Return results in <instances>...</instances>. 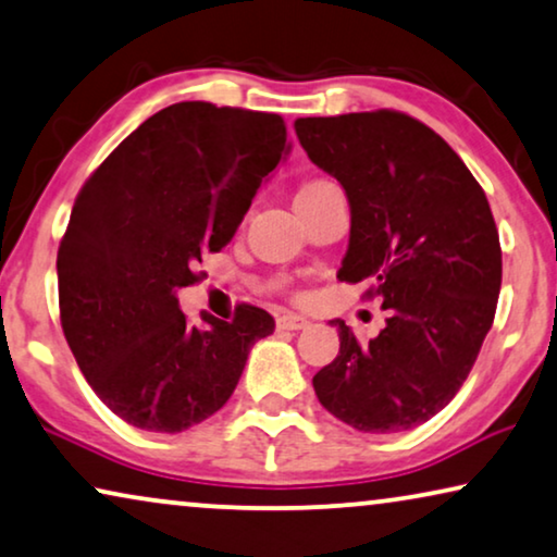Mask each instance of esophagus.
Segmentation results:
<instances>
[{
	"label": "esophagus",
	"instance_id": "1",
	"mask_svg": "<svg viewBox=\"0 0 557 557\" xmlns=\"http://www.w3.org/2000/svg\"><path fill=\"white\" fill-rule=\"evenodd\" d=\"M307 325H310V320L302 318V314H295V312H282L277 318L280 330H305Z\"/></svg>",
	"mask_w": 557,
	"mask_h": 557
}]
</instances>
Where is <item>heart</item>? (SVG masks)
<instances>
[{
	"instance_id": "obj_1",
	"label": "heart",
	"mask_w": 557,
	"mask_h": 557,
	"mask_svg": "<svg viewBox=\"0 0 557 557\" xmlns=\"http://www.w3.org/2000/svg\"><path fill=\"white\" fill-rule=\"evenodd\" d=\"M322 185H330L327 180H312V182H307V185L302 187V189H310V187H322Z\"/></svg>"
}]
</instances>
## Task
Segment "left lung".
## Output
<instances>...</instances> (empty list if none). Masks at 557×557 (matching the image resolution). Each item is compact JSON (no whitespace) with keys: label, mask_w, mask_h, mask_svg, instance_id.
Here are the masks:
<instances>
[{"label":"left lung","mask_w":557,"mask_h":557,"mask_svg":"<svg viewBox=\"0 0 557 557\" xmlns=\"http://www.w3.org/2000/svg\"><path fill=\"white\" fill-rule=\"evenodd\" d=\"M307 157L343 185L350 245L337 277L370 282L385 327L312 377L322 408L362 433H403L453 400L493 327L503 280L487 197L455 149L395 110L300 117Z\"/></svg>","instance_id":"1"}]
</instances>
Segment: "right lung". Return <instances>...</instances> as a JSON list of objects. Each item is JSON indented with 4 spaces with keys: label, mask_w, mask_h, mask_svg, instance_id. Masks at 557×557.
<instances>
[{
    "label": "right lung",
    "mask_w": 557,
    "mask_h": 557,
    "mask_svg": "<svg viewBox=\"0 0 557 557\" xmlns=\"http://www.w3.org/2000/svg\"><path fill=\"white\" fill-rule=\"evenodd\" d=\"M287 154L280 114L177 102L89 174L57 252L66 345L99 400L149 433H182L235 393L250 347L275 330L237 305L193 327L177 289L225 247Z\"/></svg>",
    "instance_id": "add662e5"
}]
</instances>
